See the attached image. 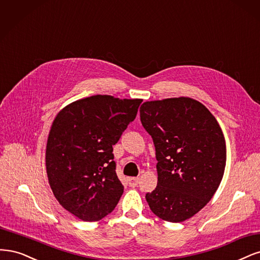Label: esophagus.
Listing matches in <instances>:
<instances>
[{
    "label": "esophagus",
    "instance_id": "esophagus-1",
    "mask_svg": "<svg viewBox=\"0 0 260 260\" xmlns=\"http://www.w3.org/2000/svg\"><path fill=\"white\" fill-rule=\"evenodd\" d=\"M139 182V178L138 177H131L128 178V185L131 187H136Z\"/></svg>",
    "mask_w": 260,
    "mask_h": 260
}]
</instances>
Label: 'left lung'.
I'll use <instances>...</instances> for the list:
<instances>
[{
  "label": "left lung",
  "mask_w": 260,
  "mask_h": 260,
  "mask_svg": "<svg viewBox=\"0 0 260 260\" xmlns=\"http://www.w3.org/2000/svg\"><path fill=\"white\" fill-rule=\"evenodd\" d=\"M139 111L157 160V186L147 202L161 219L185 221L220 185L227 160L222 131L208 109L189 97L146 102Z\"/></svg>",
  "instance_id": "obj_1"
}]
</instances>
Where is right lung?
Segmentation results:
<instances>
[{"label": "right lung", "mask_w": 260, "mask_h": 260, "mask_svg": "<svg viewBox=\"0 0 260 260\" xmlns=\"http://www.w3.org/2000/svg\"><path fill=\"white\" fill-rule=\"evenodd\" d=\"M141 102L95 95L66 106L53 121L45 155L48 182L59 204L79 219H103L119 203L124 187L112 146Z\"/></svg>", "instance_id": "1"}]
</instances>
